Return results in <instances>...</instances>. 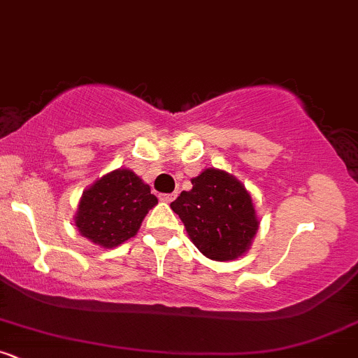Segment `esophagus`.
Listing matches in <instances>:
<instances>
[{"label": "esophagus", "mask_w": 358, "mask_h": 358, "mask_svg": "<svg viewBox=\"0 0 358 358\" xmlns=\"http://www.w3.org/2000/svg\"><path fill=\"white\" fill-rule=\"evenodd\" d=\"M176 198H178V194H176V193H172V194H160V199H162V201H165V203H172Z\"/></svg>", "instance_id": "esophagus-1"}]
</instances>
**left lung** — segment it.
Segmentation results:
<instances>
[{
  "label": "left lung",
  "instance_id": "obj_1",
  "mask_svg": "<svg viewBox=\"0 0 358 358\" xmlns=\"http://www.w3.org/2000/svg\"><path fill=\"white\" fill-rule=\"evenodd\" d=\"M191 184L193 189L182 191L171 203L187 237L213 261L244 256L259 229L251 193L239 179L215 167L205 169Z\"/></svg>",
  "mask_w": 358,
  "mask_h": 358
}]
</instances>
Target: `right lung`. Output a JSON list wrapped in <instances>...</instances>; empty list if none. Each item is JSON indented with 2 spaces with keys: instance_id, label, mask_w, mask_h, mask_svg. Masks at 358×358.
<instances>
[{
  "instance_id": "1",
  "label": "right lung",
  "mask_w": 358,
  "mask_h": 358,
  "mask_svg": "<svg viewBox=\"0 0 358 358\" xmlns=\"http://www.w3.org/2000/svg\"><path fill=\"white\" fill-rule=\"evenodd\" d=\"M157 203L159 199L143 179L129 169H116L83 191L73 220L83 237L113 249L136 236Z\"/></svg>"
}]
</instances>
